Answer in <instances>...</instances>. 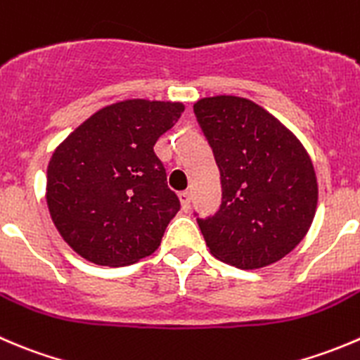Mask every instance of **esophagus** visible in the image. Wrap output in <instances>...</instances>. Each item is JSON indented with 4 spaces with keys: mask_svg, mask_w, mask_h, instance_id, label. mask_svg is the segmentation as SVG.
<instances>
[{
    "mask_svg": "<svg viewBox=\"0 0 360 360\" xmlns=\"http://www.w3.org/2000/svg\"><path fill=\"white\" fill-rule=\"evenodd\" d=\"M177 197H179V202H181V207H183V211H188V209H190V191H181Z\"/></svg>",
    "mask_w": 360,
    "mask_h": 360,
    "instance_id": "1",
    "label": "esophagus"
}]
</instances>
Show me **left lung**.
Instances as JSON below:
<instances>
[{"label": "left lung", "instance_id": "1", "mask_svg": "<svg viewBox=\"0 0 360 360\" xmlns=\"http://www.w3.org/2000/svg\"><path fill=\"white\" fill-rule=\"evenodd\" d=\"M193 110L221 174V207L197 219L209 251L244 271L281 260L304 239L319 204L308 151L248 98L205 96Z\"/></svg>", "mask_w": 360, "mask_h": 360}]
</instances>
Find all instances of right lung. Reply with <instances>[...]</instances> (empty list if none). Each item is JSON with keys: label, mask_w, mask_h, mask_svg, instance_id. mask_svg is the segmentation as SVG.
<instances>
[{"label": "right lung", "mask_w": 360, "mask_h": 360, "mask_svg": "<svg viewBox=\"0 0 360 360\" xmlns=\"http://www.w3.org/2000/svg\"><path fill=\"white\" fill-rule=\"evenodd\" d=\"M183 110L181 102H116L54 149L45 198L59 236L77 255L120 267L158 250L179 198L153 148Z\"/></svg>", "instance_id": "obj_1"}]
</instances>
